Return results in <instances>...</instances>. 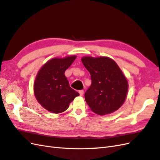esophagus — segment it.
<instances>
[{
  "label": "esophagus",
  "instance_id": "34e87169",
  "mask_svg": "<svg viewBox=\"0 0 160 160\" xmlns=\"http://www.w3.org/2000/svg\"><path fill=\"white\" fill-rule=\"evenodd\" d=\"M79 93H80V96H82L83 94H84V91H83V90H80V91H79Z\"/></svg>",
  "mask_w": 160,
  "mask_h": 160
}]
</instances>
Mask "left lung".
Returning a JSON list of instances; mask_svg holds the SVG:
<instances>
[{
    "label": "left lung",
    "instance_id": "8db88e82",
    "mask_svg": "<svg viewBox=\"0 0 160 160\" xmlns=\"http://www.w3.org/2000/svg\"><path fill=\"white\" fill-rule=\"evenodd\" d=\"M82 62L91 73L92 83L84 94L90 108L101 116L116 111L125 101L128 88L117 63L106 57H84Z\"/></svg>",
    "mask_w": 160,
    "mask_h": 160
}]
</instances>
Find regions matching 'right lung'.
I'll use <instances>...</instances> for the list:
<instances>
[{"mask_svg":"<svg viewBox=\"0 0 160 160\" xmlns=\"http://www.w3.org/2000/svg\"><path fill=\"white\" fill-rule=\"evenodd\" d=\"M76 56L54 58L41 68L34 85L38 103L48 111L59 113L66 110L79 93L69 87L65 71L76 59Z\"/></svg>","mask_w":160,"mask_h":160,"instance_id":"1","label":"right lung"}]
</instances>
